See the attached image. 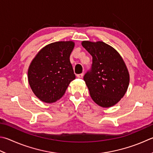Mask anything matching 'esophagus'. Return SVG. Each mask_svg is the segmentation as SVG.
Returning a JSON list of instances; mask_svg holds the SVG:
<instances>
[{"label": "esophagus", "instance_id": "obj_1", "mask_svg": "<svg viewBox=\"0 0 153 153\" xmlns=\"http://www.w3.org/2000/svg\"><path fill=\"white\" fill-rule=\"evenodd\" d=\"M83 75H84V74L83 73H81V74H77V77L78 78H79V79H82V78L83 77Z\"/></svg>", "mask_w": 153, "mask_h": 153}]
</instances>
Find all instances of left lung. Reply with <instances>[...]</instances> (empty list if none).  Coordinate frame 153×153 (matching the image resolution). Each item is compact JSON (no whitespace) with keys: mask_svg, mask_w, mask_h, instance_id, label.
Wrapping results in <instances>:
<instances>
[{"mask_svg":"<svg viewBox=\"0 0 153 153\" xmlns=\"http://www.w3.org/2000/svg\"><path fill=\"white\" fill-rule=\"evenodd\" d=\"M93 57L91 68L84 80L92 99L102 107H111L119 101L129 85V73L119 53L102 41H82Z\"/></svg>","mask_w":153,"mask_h":153,"instance_id":"8db88e82","label":"left lung"}]
</instances>
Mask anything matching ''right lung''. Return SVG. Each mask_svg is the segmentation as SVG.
<instances>
[{
    "instance_id": "obj_1",
    "label": "right lung",
    "mask_w": 153,
    "mask_h": 153,
    "mask_svg": "<svg viewBox=\"0 0 153 153\" xmlns=\"http://www.w3.org/2000/svg\"><path fill=\"white\" fill-rule=\"evenodd\" d=\"M73 41H59L45 46L32 60L28 80L34 94L43 102L52 103L61 98L75 74L70 55Z\"/></svg>"
}]
</instances>
